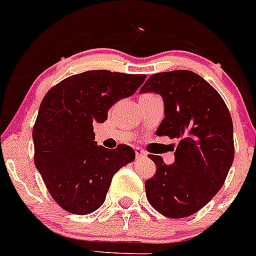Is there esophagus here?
<instances>
[{"label":"esophagus","mask_w":256,"mask_h":256,"mask_svg":"<svg viewBox=\"0 0 256 256\" xmlns=\"http://www.w3.org/2000/svg\"><path fill=\"white\" fill-rule=\"evenodd\" d=\"M135 156H136V158H146V156H147V154H146V151L144 150H143V148H140V147H135Z\"/></svg>","instance_id":"obj_1"}]
</instances>
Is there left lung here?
Returning <instances> with one entry per match:
<instances>
[{
    "label": "left lung",
    "instance_id": "obj_1",
    "mask_svg": "<svg viewBox=\"0 0 256 256\" xmlns=\"http://www.w3.org/2000/svg\"><path fill=\"white\" fill-rule=\"evenodd\" d=\"M140 92H156L164 100L156 135L180 140L172 165L150 154L156 173L144 184L147 199L166 218H188L218 194L233 164L230 113L220 94L188 70L151 75Z\"/></svg>",
    "mask_w": 256,
    "mask_h": 256
}]
</instances>
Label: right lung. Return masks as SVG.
Listing matches in <instances>:
<instances>
[{"label": "right lung", "mask_w": 256, "mask_h": 256, "mask_svg": "<svg viewBox=\"0 0 256 256\" xmlns=\"http://www.w3.org/2000/svg\"><path fill=\"white\" fill-rule=\"evenodd\" d=\"M146 75L91 70L52 87L42 98L32 130L34 160L49 194L74 214H88L104 203L112 178L135 152L120 144L98 146L94 124H102L118 100L140 87Z\"/></svg>", "instance_id": "1"}]
</instances>
